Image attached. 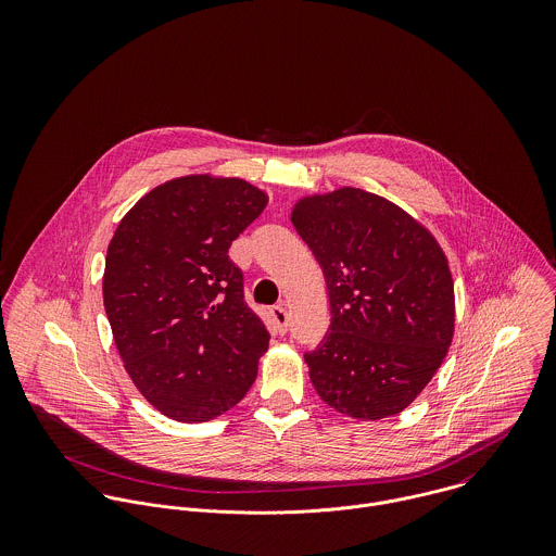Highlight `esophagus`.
<instances>
[{
	"instance_id": "esophagus-1",
	"label": "esophagus",
	"mask_w": 556,
	"mask_h": 556,
	"mask_svg": "<svg viewBox=\"0 0 556 556\" xmlns=\"http://www.w3.org/2000/svg\"><path fill=\"white\" fill-rule=\"evenodd\" d=\"M269 317H271V323H274V327H276V331H278V333H285V331L289 329V317H287V308H285L282 304L274 306V308L269 311Z\"/></svg>"
}]
</instances>
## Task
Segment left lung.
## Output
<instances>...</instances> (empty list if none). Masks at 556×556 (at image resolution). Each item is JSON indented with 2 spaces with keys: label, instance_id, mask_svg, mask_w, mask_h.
<instances>
[{
  "label": "left lung",
  "instance_id": "left-lung-1",
  "mask_svg": "<svg viewBox=\"0 0 556 556\" xmlns=\"http://www.w3.org/2000/svg\"><path fill=\"white\" fill-rule=\"evenodd\" d=\"M291 220L329 295V327L304 353L318 396L357 419L396 415L452 344L454 280L441 245L397 205L359 188L306 197Z\"/></svg>",
  "mask_w": 556,
  "mask_h": 556
}]
</instances>
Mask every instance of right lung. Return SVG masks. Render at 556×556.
Here are the masks:
<instances>
[{
    "instance_id": "1",
    "label": "right lung",
    "mask_w": 556,
    "mask_h": 556,
    "mask_svg": "<svg viewBox=\"0 0 556 556\" xmlns=\"http://www.w3.org/2000/svg\"><path fill=\"white\" fill-rule=\"evenodd\" d=\"M265 205L238 177H177L148 192L109 243L113 340L137 390L170 419H214L256 379L269 331L243 302L229 248Z\"/></svg>"
}]
</instances>
